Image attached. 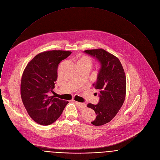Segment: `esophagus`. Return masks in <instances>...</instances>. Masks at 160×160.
<instances>
[{
  "mask_svg": "<svg viewBox=\"0 0 160 160\" xmlns=\"http://www.w3.org/2000/svg\"><path fill=\"white\" fill-rule=\"evenodd\" d=\"M75 103L80 108H85L86 107V104H84V103H80V102H76L75 101Z\"/></svg>",
  "mask_w": 160,
  "mask_h": 160,
  "instance_id": "1",
  "label": "esophagus"
}]
</instances>
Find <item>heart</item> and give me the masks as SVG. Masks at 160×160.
I'll use <instances>...</instances> for the list:
<instances>
[{"mask_svg": "<svg viewBox=\"0 0 160 160\" xmlns=\"http://www.w3.org/2000/svg\"><path fill=\"white\" fill-rule=\"evenodd\" d=\"M79 62H86L89 64H91V60L90 58H89L87 56H82L79 61Z\"/></svg>", "mask_w": 160, "mask_h": 160, "instance_id": "1", "label": "heart"}]
</instances>
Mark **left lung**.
Wrapping results in <instances>:
<instances>
[{"label": "left lung", "instance_id": "1", "mask_svg": "<svg viewBox=\"0 0 160 160\" xmlns=\"http://www.w3.org/2000/svg\"><path fill=\"white\" fill-rule=\"evenodd\" d=\"M101 63V68L93 86L98 90L99 101L96 105L88 104V107L97 115L91 123L96 126L109 122L122 106L126 95V76L118 58L103 49L84 51Z\"/></svg>", "mask_w": 160, "mask_h": 160}]
</instances>
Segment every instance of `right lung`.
Returning a JSON list of instances; mask_svg holds the SVG:
<instances>
[{"label":"right lung","instance_id":"1","mask_svg":"<svg viewBox=\"0 0 160 160\" xmlns=\"http://www.w3.org/2000/svg\"><path fill=\"white\" fill-rule=\"evenodd\" d=\"M71 54L69 51L52 50L36 55L22 74L20 94L30 117L37 123L50 125L61 115L68 101L50 96L54 88L60 62Z\"/></svg>","mask_w":160,"mask_h":160}]
</instances>
